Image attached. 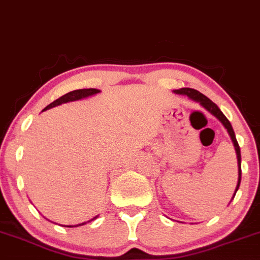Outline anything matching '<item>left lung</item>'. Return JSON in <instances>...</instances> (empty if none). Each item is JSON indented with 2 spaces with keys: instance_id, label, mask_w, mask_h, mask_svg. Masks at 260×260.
Returning a JSON list of instances; mask_svg holds the SVG:
<instances>
[{
  "instance_id": "1",
  "label": "left lung",
  "mask_w": 260,
  "mask_h": 260,
  "mask_svg": "<svg viewBox=\"0 0 260 260\" xmlns=\"http://www.w3.org/2000/svg\"><path fill=\"white\" fill-rule=\"evenodd\" d=\"M175 92L176 94L187 95L189 99L194 100V101H197V103L201 104V105L204 106L209 112H211L214 116H215V117L219 118V120L221 121V123L225 126L226 129H228L230 137H231L232 142H234L236 154H237V161H238V182H237V187H236V190H235V194H236V192L238 190V187H240V183H241V150H240V145H238V143H237V139H236L234 129H232L231 123H230V121L226 118V116L223 115L221 111H220V109L216 106V104H214L213 101L209 99V98H207L204 94H202V92H199L198 90H196V89L182 88V89H178V90H175ZM235 194H234V197H235ZM234 197H232V198H234Z\"/></svg>"
}]
</instances>
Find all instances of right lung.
<instances>
[{"mask_svg": "<svg viewBox=\"0 0 260 260\" xmlns=\"http://www.w3.org/2000/svg\"><path fill=\"white\" fill-rule=\"evenodd\" d=\"M100 90H98V89H78V90H73V91H70L67 92V94L62 95L61 98H58L57 100H55L53 103L50 104V105H47L45 109L43 110V111H45V110H49L51 109V107H55L57 105H61V104H64V103H68V101H76V100H80L83 99V98H86V96H90V95H94V94H98ZM95 219V217H94ZM91 219V220H94ZM85 222L83 223H79V225H76V226H82L84 225ZM76 226H67V228H76Z\"/></svg>", "mask_w": 260, "mask_h": 260, "instance_id": "1", "label": "right lung"}]
</instances>
